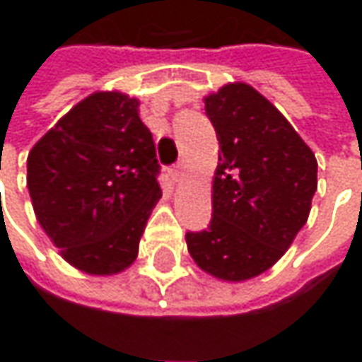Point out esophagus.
I'll return each mask as SVG.
<instances>
[{
	"label": "esophagus",
	"instance_id": "esophagus-1",
	"mask_svg": "<svg viewBox=\"0 0 362 362\" xmlns=\"http://www.w3.org/2000/svg\"><path fill=\"white\" fill-rule=\"evenodd\" d=\"M181 177H183L181 167H175V169H171V179H173L175 183H179V181H181Z\"/></svg>",
	"mask_w": 362,
	"mask_h": 362
}]
</instances>
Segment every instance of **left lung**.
I'll return each mask as SVG.
<instances>
[{
    "instance_id": "left-lung-1",
    "label": "left lung",
    "mask_w": 362,
    "mask_h": 362,
    "mask_svg": "<svg viewBox=\"0 0 362 362\" xmlns=\"http://www.w3.org/2000/svg\"><path fill=\"white\" fill-rule=\"evenodd\" d=\"M219 141L205 231L185 235L193 262L223 282L252 280L284 256L318 187L313 148L266 96L230 82L203 98Z\"/></svg>"
}]
</instances>
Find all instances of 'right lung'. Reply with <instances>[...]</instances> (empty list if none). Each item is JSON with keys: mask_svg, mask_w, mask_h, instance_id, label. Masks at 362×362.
I'll list each match as a JSON object with an SVG mask.
<instances>
[{"mask_svg": "<svg viewBox=\"0 0 362 362\" xmlns=\"http://www.w3.org/2000/svg\"><path fill=\"white\" fill-rule=\"evenodd\" d=\"M139 105L124 92H92L28 155L37 223L70 266L90 276L132 266L160 199L157 151Z\"/></svg>", "mask_w": 362, "mask_h": 362, "instance_id": "right-lung-1", "label": "right lung"}]
</instances>
